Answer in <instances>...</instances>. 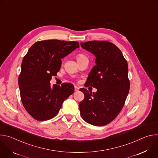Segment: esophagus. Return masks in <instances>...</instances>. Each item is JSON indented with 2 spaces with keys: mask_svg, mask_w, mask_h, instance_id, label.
<instances>
[{
  "mask_svg": "<svg viewBox=\"0 0 158 158\" xmlns=\"http://www.w3.org/2000/svg\"><path fill=\"white\" fill-rule=\"evenodd\" d=\"M79 90V87H77V86H76V85H75L74 86V91H76V92H77V91H78Z\"/></svg>",
  "mask_w": 158,
  "mask_h": 158,
  "instance_id": "esophagus-1",
  "label": "esophagus"
}]
</instances>
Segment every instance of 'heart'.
<instances>
[{"mask_svg":"<svg viewBox=\"0 0 158 158\" xmlns=\"http://www.w3.org/2000/svg\"><path fill=\"white\" fill-rule=\"evenodd\" d=\"M84 57H85L84 55H82V54H79L78 56H77V59H82V58H84Z\"/></svg>","mask_w":158,"mask_h":158,"instance_id":"b5f03b06","label":"heart"}]
</instances>
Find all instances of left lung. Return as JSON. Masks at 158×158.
I'll return each instance as SVG.
<instances>
[{
    "instance_id": "obj_1",
    "label": "left lung",
    "mask_w": 158,
    "mask_h": 158,
    "mask_svg": "<svg viewBox=\"0 0 158 158\" xmlns=\"http://www.w3.org/2000/svg\"><path fill=\"white\" fill-rule=\"evenodd\" d=\"M80 44L96 57V65L90 71L85 84L97 89L96 93L85 88L80 89L84 94L79 103L81 115L90 124L104 126L119 114L128 95L127 62L120 49L111 42L93 40Z\"/></svg>"
}]
</instances>
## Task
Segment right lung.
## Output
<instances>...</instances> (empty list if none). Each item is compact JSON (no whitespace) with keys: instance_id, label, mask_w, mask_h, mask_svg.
<instances>
[{"instance_id":"obj_1","label":"right lung","mask_w":158,"mask_h":158,"mask_svg":"<svg viewBox=\"0 0 158 158\" xmlns=\"http://www.w3.org/2000/svg\"><path fill=\"white\" fill-rule=\"evenodd\" d=\"M77 48H79L77 42L46 40L34 44L24 56L19 87L22 102L34 119L46 121L53 118L63 102L74 93L73 84L51 86L50 81L60 70L61 59Z\"/></svg>"}]
</instances>
